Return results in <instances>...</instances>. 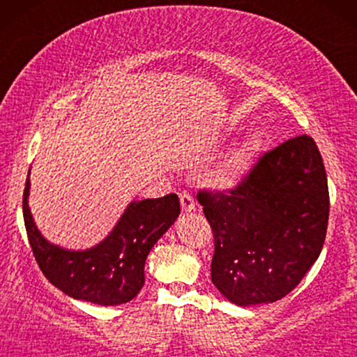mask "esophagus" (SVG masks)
Here are the masks:
<instances>
[{
    "mask_svg": "<svg viewBox=\"0 0 357 357\" xmlns=\"http://www.w3.org/2000/svg\"><path fill=\"white\" fill-rule=\"evenodd\" d=\"M180 204H182V213H192L195 209V202L188 193H180Z\"/></svg>",
    "mask_w": 357,
    "mask_h": 357,
    "instance_id": "esophagus-1",
    "label": "esophagus"
}]
</instances>
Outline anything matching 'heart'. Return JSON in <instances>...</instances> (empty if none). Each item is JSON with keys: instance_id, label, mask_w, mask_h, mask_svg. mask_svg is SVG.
I'll return each instance as SVG.
<instances>
[{"instance_id": "heart-1", "label": "heart", "mask_w": 357, "mask_h": 357, "mask_svg": "<svg viewBox=\"0 0 357 357\" xmlns=\"http://www.w3.org/2000/svg\"><path fill=\"white\" fill-rule=\"evenodd\" d=\"M261 149L263 136L258 131H253L208 170L204 182L214 192L222 195L232 193L245 182Z\"/></svg>"}]
</instances>
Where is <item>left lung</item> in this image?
I'll return each mask as SVG.
<instances>
[{
	"instance_id": "8db88e82",
	"label": "left lung",
	"mask_w": 357,
	"mask_h": 357,
	"mask_svg": "<svg viewBox=\"0 0 357 357\" xmlns=\"http://www.w3.org/2000/svg\"><path fill=\"white\" fill-rule=\"evenodd\" d=\"M197 198L214 234L211 281L232 304L282 299L320 255L330 198L310 136L266 153L232 193L199 192Z\"/></svg>"
}]
</instances>
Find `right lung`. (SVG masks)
I'll return each instance as SVG.
<instances>
[{
	"instance_id": "right-lung-1",
	"label": "right lung",
	"mask_w": 357,
	"mask_h": 357,
	"mask_svg": "<svg viewBox=\"0 0 357 357\" xmlns=\"http://www.w3.org/2000/svg\"><path fill=\"white\" fill-rule=\"evenodd\" d=\"M31 169L22 197L24 224L33 255L53 286L77 301L120 305L135 299L144 284V263L154 243L180 214L175 193L131 202L104 241L86 250L48 242L29 208Z\"/></svg>"
}]
</instances>
